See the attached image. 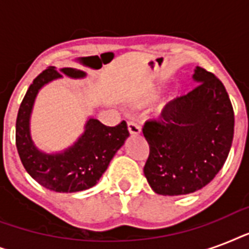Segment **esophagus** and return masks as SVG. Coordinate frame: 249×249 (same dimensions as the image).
Returning <instances> with one entry per match:
<instances>
[{
	"instance_id": "esophagus-1",
	"label": "esophagus",
	"mask_w": 249,
	"mask_h": 249,
	"mask_svg": "<svg viewBox=\"0 0 249 249\" xmlns=\"http://www.w3.org/2000/svg\"><path fill=\"white\" fill-rule=\"evenodd\" d=\"M128 130L130 134H140L141 133V126L137 124L134 120L128 121Z\"/></svg>"
}]
</instances>
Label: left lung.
Listing matches in <instances>:
<instances>
[{"instance_id":"left-lung-1","label":"left lung","mask_w":249,"mask_h":249,"mask_svg":"<svg viewBox=\"0 0 249 249\" xmlns=\"http://www.w3.org/2000/svg\"><path fill=\"white\" fill-rule=\"evenodd\" d=\"M191 91L169 102L142 132L150 146L143 173L160 195H186L208 185L228 159L234 109L224 84L196 67Z\"/></svg>"}]
</instances>
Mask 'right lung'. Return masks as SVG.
Segmentation results:
<instances>
[{
    "label": "right lung",
    "instance_id": "1",
    "mask_svg": "<svg viewBox=\"0 0 249 249\" xmlns=\"http://www.w3.org/2000/svg\"><path fill=\"white\" fill-rule=\"evenodd\" d=\"M60 71L73 79L85 76V72L75 68ZM59 77L62 75L55 67H49L33 80L19 107L15 143L21 164L35 181L56 193H76L90 189L99 181L113 155L128 138L129 130L124 120L115 126H107L97 119H89L85 132L72 147L54 155L38 151L29 134L33 102L45 84Z\"/></svg>",
    "mask_w": 249,
    "mask_h": 249
}]
</instances>
